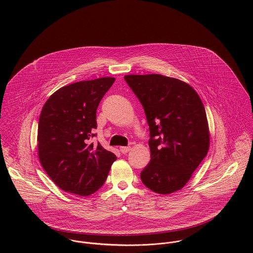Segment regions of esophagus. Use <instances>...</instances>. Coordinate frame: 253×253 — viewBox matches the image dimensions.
<instances>
[{
  "label": "esophagus",
  "mask_w": 253,
  "mask_h": 253,
  "mask_svg": "<svg viewBox=\"0 0 253 253\" xmlns=\"http://www.w3.org/2000/svg\"><path fill=\"white\" fill-rule=\"evenodd\" d=\"M120 150H121V152H122L123 154H126L127 152L130 151V147H129V146H124V147H121Z\"/></svg>",
  "instance_id": "1"
}]
</instances>
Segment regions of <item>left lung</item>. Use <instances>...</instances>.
I'll list each match as a JSON object with an SVG mask.
<instances>
[{"instance_id": "8db88e82", "label": "left lung", "mask_w": 253, "mask_h": 253, "mask_svg": "<svg viewBox=\"0 0 253 253\" xmlns=\"http://www.w3.org/2000/svg\"><path fill=\"white\" fill-rule=\"evenodd\" d=\"M144 108L150 163L140 173L145 186L162 195L182 189L205 159L210 130L204 104L185 82L159 74L126 75Z\"/></svg>"}]
</instances>
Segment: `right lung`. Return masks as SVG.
<instances>
[{
	"instance_id": "obj_1",
	"label": "right lung",
	"mask_w": 253,
	"mask_h": 253,
	"mask_svg": "<svg viewBox=\"0 0 253 253\" xmlns=\"http://www.w3.org/2000/svg\"><path fill=\"white\" fill-rule=\"evenodd\" d=\"M115 82L106 77L82 81L56 90L42 109L38 155L42 169L61 190L79 196L96 192L117 157L100 143L89 144L96 110Z\"/></svg>"
}]
</instances>
